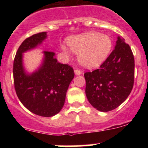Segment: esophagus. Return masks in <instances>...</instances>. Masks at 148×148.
<instances>
[{
    "label": "esophagus",
    "mask_w": 148,
    "mask_h": 148,
    "mask_svg": "<svg viewBox=\"0 0 148 148\" xmlns=\"http://www.w3.org/2000/svg\"><path fill=\"white\" fill-rule=\"evenodd\" d=\"M74 73H75L76 75H79V74H81L82 73V71L80 69H76L74 70Z\"/></svg>",
    "instance_id": "34e87169"
}]
</instances>
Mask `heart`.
<instances>
[{
  "label": "heart",
  "mask_w": 148,
  "mask_h": 148,
  "mask_svg": "<svg viewBox=\"0 0 148 148\" xmlns=\"http://www.w3.org/2000/svg\"><path fill=\"white\" fill-rule=\"evenodd\" d=\"M67 44L71 50L79 53V60L82 64L89 68L100 65L107 57L112 46L109 36L95 31L69 37ZM62 49L68 53L65 46H62Z\"/></svg>",
  "instance_id": "obj_1"
}]
</instances>
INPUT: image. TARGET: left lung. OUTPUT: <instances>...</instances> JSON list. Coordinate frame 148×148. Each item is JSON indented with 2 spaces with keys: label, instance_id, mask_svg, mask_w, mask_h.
Instances as JSON below:
<instances>
[{
  "label": "left lung",
  "instance_id": "left-lung-1",
  "mask_svg": "<svg viewBox=\"0 0 148 148\" xmlns=\"http://www.w3.org/2000/svg\"><path fill=\"white\" fill-rule=\"evenodd\" d=\"M86 97L101 112L114 110L127 98L135 77V59L130 47L117 38L116 46L99 69L84 73Z\"/></svg>",
  "mask_w": 148,
  "mask_h": 148
}]
</instances>
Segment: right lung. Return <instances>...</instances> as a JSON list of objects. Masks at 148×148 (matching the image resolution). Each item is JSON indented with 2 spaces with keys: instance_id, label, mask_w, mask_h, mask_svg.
<instances>
[{
  "instance_id": "add662e5",
  "label": "right lung",
  "mask_w": 148,
  "mask_h": 148,
  "mask_svg": "<svg viewBox=\"0 0 148 148\" xmlns=\"http://www.w3.org/2000/svg\"><path fill=\"white\" fill-rule=\"evenodd\" d=\"M41 32L26 38L13 61V81L19 100L29 111L41 117H51L61 111L66 94L74 77L71 66L57 62L52 51H44V60L38 71L27 74L22 64V53L34 49L46 38Z\"/></svg>"
}]
</instances>
